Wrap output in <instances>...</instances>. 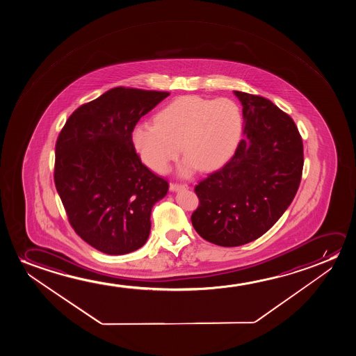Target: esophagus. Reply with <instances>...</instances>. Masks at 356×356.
<instances>
[{"instance_id":"obj_1","label":"esophagus","mask_w":356,"mask_h":356,"mask_svg":"<svg viewBox=\"0 0 356 356\" xmlns=\"http://www.w3.org/2000/svg\"><path fill=\"white\" fill-rule=\"evenodd\" d=\"M188 188V186L187 185H181V184H170V191H181V190H187Z\"/></svg>"}]
</instances>
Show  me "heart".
<instances>
[{"label":"heart","mask_w":356,"mask_h":356,"mask_svg":"<svg viewBox=\"0 0 356 356\" xmlns=\"http://www.w3.org/2000/svg\"><path fill=\"white\" fill-rule=\"evenodd\" d=\"M241 131L242 115L234 101L184 96L161 109L154 124L136 125L132 142L142 161L159 174L168 172L182 148L186 158L180 172L188 176L198 168L209 171L222 165Z\"/></svg>","instance_id":"1"}]
</instances>
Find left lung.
<instances>
[{
  "label": "left lung",
  "instance_id": "left-lung-1",
  "mask_svg": "<svg viewBox=\"0 0 356 356\" xmlns=\"http://www.w3.org/2000/svg\"><path fill=\"white\" fill-rule=\"evenodd\" d=\"M243 106L244 135L234 156L195 187L191 216L210 243L238 247L263 236L292 203L304 152L292 118L268 98L234 91Z\"/></svg>",
  "mask_w": 356,
  "mask_h": 356
}]
</instances>
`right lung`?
<instances>
[{
  "label": "right lung",
  "instance_id": "add662e5",
  "mask_svg": "<svg viewBox=\"0 0 356 356\" xmlns=\"http://www.w3.org/2000/svg\"><path fill=\"white\" fill-rule=\"evenodd\" d=\"M170 93L114 88L69 117L56 142L54 185L74 231L102 253L146 243L151 211L168 181L142 164L132 143L137 122Z\"/></svg>",
  "mask_w": 356,
  "mask_h": 356
}]
</instances>
